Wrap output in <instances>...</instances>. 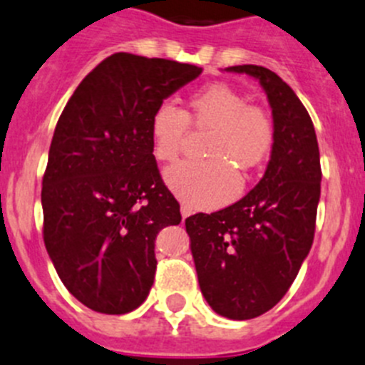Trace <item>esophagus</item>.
Here are the masks:
<instances>
[{"label":"esophagus","mask_w":365,"mask_h":365,"mask_svg":"<svg viewBox=\"0 0 365 365\" xmlns=\"http://www.w3.org/2000/svg\"><path fill=\"white\" fill-rule=\"evenodd\" d=\"M190 214H192V210H190L187 205H182V217H183V220H185V217H189Z\"/></svg>","instance_id":"34e87169"}]
</instances>
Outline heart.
<instances>
[{"label":"heart","instance_id":"1","mask_svg":"<svg viewBox=\"0 0 365 365\" xmlns=\"http://www.w3.org/2000/svg\"><path fill=\"white\" fill-rule=\"evenodd\" d=\"M189 128L210 131L203 148L207 160L176 163L165 171V183L194 209L229 202L237 185L247 183L267 163L275 145L270 115L248 104L245 95L223 83L194 91L183 111L169 104L156 108L149 122L155 158L163 163L175 162L185 145Z\"/></svg>","mask_w":365,"mask_h":365}]
</instances>
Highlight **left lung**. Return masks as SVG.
Listing matches in <instances>:
<instances>
[{
  "label": "left lung",
  "mask_w": 365,
  "mask_h": 365,
  "mask_svg": "<svg viewBox=\"0 0 365 365\" xmlns=\"http://www.w3.org/2000/svg\"><path fill=\"white\" fill-rule=\"evenodd\" d=\"M259 81L272 106L275 145L264 176L234 205L185 220L200 288L234 321L274 308L313 243L321 198V155L308 111L288 84L255 64L229 66Z\"/></svg>",
  "instance_id": "left-lung-1"
}]
</instances>
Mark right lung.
Returning <instances> with one entry per match:
<instances>
[{
    "instance_id": "right-lung-1",
    "label": "right lung",
    "mask_w": 365,
    "mask_h": 365,
    "mask_svg": "<svg viewBox=\"0 0 365 365\" xmlns=\"http://www.w3.org/2000/svg\"><path fill=\"white\" fill-rule=\"evenodd\" d=\"M202 68L118 52L77 86L57 120L43 176V240L77 301L133 312L155 281V241L182 221L163 183L149 122Z\"/></svg>"
}]
</instances>
